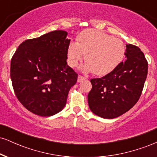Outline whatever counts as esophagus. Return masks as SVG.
Instances as JSON below:
<instances>
[{"mask_svg":"<svg viewBox=\"0 0 157 157\" xmlns=\"http://www.w3.org/2000/svg\"><path fill=\"white\" fill-rule=\"evenodd\" d=\"M85 80H86V78H85L84 77L79 75L78 77H77V82H82V81H83Z\"/></svg>","mask_w":157,"mask_h":157,"instance_id":"obj_1","label":"esophagus"}]
</instances>
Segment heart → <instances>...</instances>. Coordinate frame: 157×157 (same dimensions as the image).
<instances>
[{
  "mask_svg": "<svg viewBox=\"0 0 157 157\" xmlns=\"http://www.w3.org/2000/svg\"><path fill=\"white\" fill-rule=\"evenodd\" d=\"M125 55V47L121 40L97 30L86 29L77 35L76 43L68 44L67 61L71 67H75L85 55L87 63L81 70L104 76L120 66Z\"/></svg>",
  "mask_w": 157,
  "mask_h": 157,
  "instance_id": "heart-1",
  "label": "heart"
}]
</instances>
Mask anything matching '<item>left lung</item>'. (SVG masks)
Wrapping results in <instances>:
<instances>
[{"mask_svg": "<svg viewBox=\"0 0 157 157\" xmlns=\"http://www.w3.org/2000/svg\"><path fill=\"white\" fill-rule=\"evenodd\" d=\"M125 62L112 72L91 80L88 95L91 111L100 117L113 119L134 106L141 95L147 74V62L140 48L126 44Z\"/></svg>", "mask_w": 157, "mask_h": 157, "instance_id": "left-lung-1", "label": "left lung"}]
</instances>
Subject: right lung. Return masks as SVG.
<instances>
[{
    "instance_id": "1",
    "label": "right lung",
    "mask_w": 157,
    "mask_h": 157,
    "mask_svg": "<svg viewBox=\"0 0 157 157\" xmlns=\"http://www.w3.org/2000/svg\"><path fill=\"white\" fill-rule=\"evenodd\" d=\"M56 30L26 40L11 60L10 76L15 95L27 110L41 117L62 111L77 74L67 65L70 39Z\"/></svg>"
}]
</instances>
